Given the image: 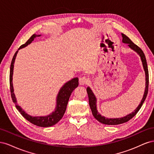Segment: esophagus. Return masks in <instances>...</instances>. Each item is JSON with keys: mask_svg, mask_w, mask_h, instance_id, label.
Listing matches in <instances>:
<instances>
[{"mask_svg": "<svg viewBox=\"0 0 154 154\" xmlns=\"http://www.w3.org/2000/svg\"><path fill=\"white\" fill-rule=\"evenodd\" d=\"M79 83H80V85H85L88 83V78L85 76H83L79 79Z\"/></svg>", "mask_w": 154, "mask_h": 154, "instance_id": "1", "label": "esophagus"}]
</instances>
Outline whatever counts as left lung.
<instances>
[{"label": "left lung", "mask_w": 154, "mask_h": 154, "mask_svg": "<svg viewBox=\"0 0 154 154\" xmlns=\"http://www.w3.org/2000/svg\"><path fill=\"white\" fill-rule=\"evenodd\" d=\"M122 37H123V42L125 44H128V45L129 47L134 50L135 51L139 54V56L141 57V61L143 63V66L144 71H145V75H146V88H145V91H144V94L143 96V99L141 101V103L139 104V105L137 106V108L135 110L134 112L132 114H130L127 115L125 117L122 118H116V119H108L106 118L103 116H101L98 112H97V109H96V99L94 94H93L92 91H91V88L89 87H87V92L88 94V102H89V105L91 107V109L92 111V115L94 116V117L99 122L105 124V125H119V124H122L124 123L128 122L130 119H131L134 116H136V114L138 112V111L139 109H141V106L143 105L144 100H145L147 94H148V84H149V74H148V66H147V63H146V60L145 55H144L143 51L142 49L138 47V46L135 44L134 42H132V41L130 40L128 37L125 35V34H122Z\"/></svg>", "instance_id": "8db88e82"}]
</instances>
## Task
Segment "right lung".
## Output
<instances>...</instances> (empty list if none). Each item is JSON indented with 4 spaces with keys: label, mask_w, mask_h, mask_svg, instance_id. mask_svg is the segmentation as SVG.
Here are the masks:
<instances>
[{
    "label": "right lung",
    "mask_w": 154,
    "mask_h": 154,
    "mask_svg": "<svg viewBox=\"0 0 154 154\" xmlns=\"http://www.w3.org/2000/svg\"><path fill=\"white\" fill-rule=\"evenodd\" d=\"M40 35H36L35 34L32 35L29 39L27 40L26 42L22 45L19 48L20 49L26 47L28 44H31V42L34 40L36 36H39ZM18 53V51H16V53L14 54L13 59L11 60V66H10V92L11 95V98L15 103L16 108L17 110L20 112V113L22 116L26 118L27 121H29L30 123L33 124L35 125L38 126V127H48L53 126L55 124H57L59 121L62 118L65 112H66L67 105L68 103V101L69 100L70 96H71L72 92L74 90V88H76L78 86V78H73L71 81L68 82L65 84L63 87L60 89L58 95L57 97V108L54 112L49 116H45V117H32V116L26 114L25 112L20 107L18 106L17 103V101L15 94L13 92V83H12V76H13V66H14V62H15V60L16 58L17 54Z\"/></svg>",
    "instance_id": "1"
}]
</instances>
